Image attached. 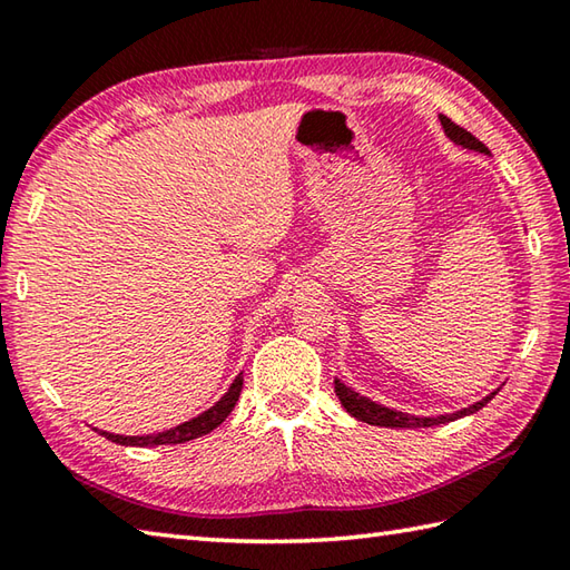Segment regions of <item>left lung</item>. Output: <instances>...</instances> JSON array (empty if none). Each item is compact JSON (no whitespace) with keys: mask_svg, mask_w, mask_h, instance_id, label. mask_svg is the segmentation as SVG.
Masks as SVG:
<instances>
[{"mask_svg":"<svg viewBox=\"0 0 570 570\" xmlns=\"http://www.w3.org/2000/svg\"><path fill=\"white\" fill-rule=\"evenodd\" d=\"M440 120H442V126H444V132H448V136L456 145H462V148H470V150H479V153H489L487 145L479 140V138H474L470 130L460 128L448 116H440ZM497 393H499V390H494L492 395H487L484 400H479V403H474L470 407H464L460 412H452V415L412 417V415H405V412H397V410H390V407L377 405V403H373V400L363 397L361 393H355V390L345 387L341 381H336V395L341 400V405L348 410L353 417L367 422V425H381V428H432V425H444V422L460 420L464 415H472V412H476V410H482Z\"/></svg>","mask_w":570,"mask_h":570,"instance_id":"obj_1","label":"left lung"}]
</instances>
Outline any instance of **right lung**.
Segmentation results:
<instances>
[{"label": "right lung", "mask_w": 570, "mask_h": 570, "mask_svg": "<svg viewBox=\"0 0 570 570\" xmlns=\"http://www.w3.org/2000/svg\"><path fill=\"white\" fill-rule=\"evenodd\" d=\"M242 383L244 381H242V373H239L237 377H234V383L229 385L227 393L219 397V403H215L209 410H205L203 415H197L189 422H183V425H177L173 430H165V432H158V434H145V438H126V434H114V432H104V430H100V434H104L106 440L116 442V444H126V448H155V444H183V442H189V440H197V438H203V434L212 432L217 425H222V422L227 420V415L234 410V405H237V400H239Z\"/></svg>", "instance_id": "1"}]
</instances>
